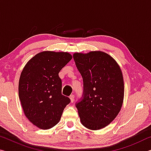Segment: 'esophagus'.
I'll list each match as a JSON object with an SVG mask.
<instances>
[{"instance_id":"1","label":"esophagus","mask_w":151,"mask_h":151,"mask_svg":"<svg viewBox=\"0 0 151 151\" xmlns=\"http://www.w3.org/2000/svg\"><path fill=\"white\" fill-rule=\"evenodd\" d=\"M70 99L71 103H73V102L75 101V95H74V94H71L70 96Z\"/></svg>"}]
</instances>
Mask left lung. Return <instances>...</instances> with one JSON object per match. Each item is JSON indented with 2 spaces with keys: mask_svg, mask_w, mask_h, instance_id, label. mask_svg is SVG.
<instances>
[{
  "mask_svg": "<svg viewBox=\"0 0 151 151\" xmlns=\"http://www.w3.org/2000/svg\"><path fill=\"white\" fill-rule=\"evenodd\" d=\"M83 80V94L76 107L83 126L106 127L118 115L123 103L124 81L119 65L109 55L91 51L73 55Z\"/></svg>",
  "mask_w": 151,
  "mask_h": 151,
  "instance_id": "obj_1",
  "label": "left lung"
}]
</instances>
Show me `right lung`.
<instances>
[{
  "label": "right lung",
  "instance_id": "add662e5",
  "mask_svg": "<svg viewBox=\"0 0 151 151\" xmlns=\"http://www.w3.org/2000/svg\"><path fill=\"white\" fill-rule=\"evenodd\" d=\"M72 59L68 52L43 51L33 57L22 70L19 95L24 113L32 123L49 129L59 122L70 100L62 94L60 70Z\"/></svg>",
  "mask_w": 151,
  "mask_h": 151
}]
</instances>
